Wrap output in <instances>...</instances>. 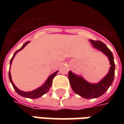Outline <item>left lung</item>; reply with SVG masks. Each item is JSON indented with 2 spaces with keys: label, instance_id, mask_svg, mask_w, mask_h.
Instances as JSON below:
<instances>
[{
  "label": "left lung",
  "instance_id": "1",
  "mask_svg": "<svg viewBox=\"0 0 124 124\" xmlns=\"http://www.w3.org/2000/svg\"><path fill=\"white\" fill-rule=\"evenodd\" d=\"M90 42L93 44V46L94 48L102 52L104 54L108 56V60L110 61V67L106 76H105V77H103L97 83H89L82 77L77 75L71 71H69L68 78L72 90L76 94L85 99L98 98L106 93L114 81L115 70L113 54L112 52L108 48L107 46L101 41L90 40Z\"/></svg>",
  "mask_w": 124,
  "mask_h": 124
}]
</instances>
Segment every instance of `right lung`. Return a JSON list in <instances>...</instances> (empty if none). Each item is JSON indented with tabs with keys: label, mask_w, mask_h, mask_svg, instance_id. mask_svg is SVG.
<instances>
[{
	"label": "right lung",
	"mask_w": 124,
	"mask_h": 124,
	"mask_svg": "<svg viewBox=\"0 0 124 124\" xmlns=\"http://www.w3.org/2000/svg\"><path fill=\"white\" fill-rule=\"evenodd\" d=\"M29 43H30V41H27V42H26V43H25L24 45H23L19 50H17L16 52L14 53V54L13 55L12 59H11V61H10V66H11V64H12V61H13V59H14V58L15 55L17 53H18L19 51H21V50H23V48H24V47H25V46H26ZM9 68H10V67H9ZM59 72V71H56V72H55L54 73H53L52 74H51L50 77L47 78V79L46 80V81H45V83H43V84L41 85V87L38 88L37 89H36V90H34L30 91V92H24V91L20 90L18 88H17L16 86L14 85V83H13V81H12L10 71L9 72V81H10V82H11V83H12V86H13L14 89L16 90V92L19 95H21V96L23 97L30 98V99H37V98H39V97H42L43 94H45V93H47L48 91H49L50 88H51V86H52V80H53V79H54V77L56 76V74H57V72Z\"/></svg>",
	"instance_id": "add662e5"
}]
</instances>
